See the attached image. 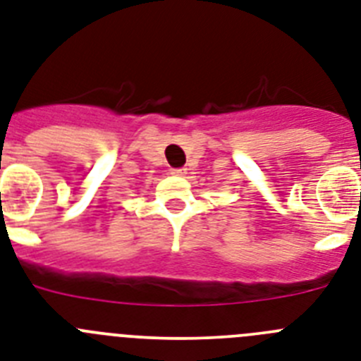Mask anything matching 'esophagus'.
<instances>
[{
    "label": "esophagus",
    "instance_id": "esophagus-1",
    "mask_svg": "<svg viewBox=\"0 0 361 361\" xmlns=\"http://www.w3.org/2000/svg\"><path fill=\"white\" fill-rule=\"evenodd\" d=\"M171 173L177 175V177H183V175H186V168H173L171 169Z\"/></svg>",
    "mask_w": 361,
    "mask_h": 361
}]
</instances>
